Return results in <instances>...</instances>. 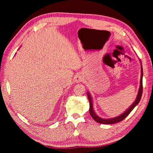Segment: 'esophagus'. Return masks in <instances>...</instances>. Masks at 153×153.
<instances>
[{"instance_id": "1", "label": "esophagus", "mask_w": 153, "mask_h": 153, "mask_svg": "<svg viewBox=\"0 0 153 153\" xmlns=\"http://www.w3.org/2000/svg\"><path fill=\"white\" fill-rule=\"evenodd\" d=\"M84 76L81 75V74H77V75L75 77V82L76 83L81 82L84 80Z\"/></svg>"}]
</instances>
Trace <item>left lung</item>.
Instances as JSON below:
<instances>
[{
	"label": "left lung",
	"mask_w": 153,
	"mask_h": 153,
	"mask_svg": "<svg viewBox=\"0 0 153 153\" xmlns=\"http://www.w3.org/2000/svg\"><path fill=\"white\" fill-rule=\"evenodd\" d=\"M142 64V63H141ZM142 77H143V69H142V65H141V76H140V87L139 89H138V94L137 96L136 100L129 107L126 111H125V112H124L123 114L120 115L119 116H117L116 117L112 118V119H102L98 116L94 112V111L93 110V105H92V98L89 94V92H87V96H88V99L89 100V104H90V108H89V113L90 115H91V117L93 118L95 121L98 122L101 124H115L119 123L120 121H123V119L126 118L128 115L129 114L133 109L135 107V106L138 105V103L140 102V101L141 100V97L142 94V90H143V86H142Z\"/></svg>",
	"instance_id": "8db88e82"
}]
</instances>
